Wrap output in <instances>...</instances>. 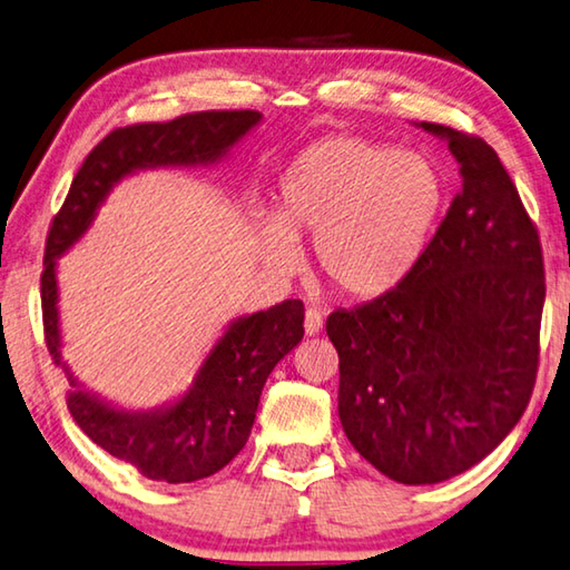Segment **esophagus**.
Instances as JSON below:
<instances>
[{
  "label": "esophagus",
  "instance_id": "obj_1",
  "mask_svg": "<svg viewBox=\"0 0 570 570\" xmlns=\"http://www.w3.org/2000/svg\"><path fill=\"white\" fill-rule=\"evenodd\" d=\"M321 326H324V316L316 308H306V318H304V331L306 336H316Z\"/></svg>",
  "mask_w": 570,
  "mask_h": 570
}]
</instances>
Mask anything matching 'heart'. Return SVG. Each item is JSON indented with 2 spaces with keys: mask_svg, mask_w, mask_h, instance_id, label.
Segmentation results:
<instances>
[{
  "mask_svg": "<svg viewBox=\"0 0 570 570\" xmlns=\"http://www.w3.org/2000/svg\"><path fill=\"white\" fill-rule=\"evenodd\" d=\"M446 202L443 171L423 151L361 137L314 141L278 179L274 219L258 244L294 272L296 236L314 234V264L334 292L374 298L396 288L426 252Z\"/></svg>",
  "mask_w": 570,
  "mask_h": 570,
  "instance_id": "1",
  "label": "heart"
}]
</instances>
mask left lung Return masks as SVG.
<instances>
[{
    "label": "left lung",
    "mask_w": 570,
    "mask_h": 570,
    "mask_svg": "<svg viewBox=\"0 0 570 570\" xmlns=\"http://www.w3.org/2000/svg\"><path fill=\"white\" fill-rule=\"evenodd\" d=\"M461 191L419 264L374 302L338 308V419L391 481H449L483 461L529 406L546 298L543 254L489 144L441 124Z\"/></svg>",
    "instance_id": "8db88e82"
}]
</instances>
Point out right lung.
I'll return each mask as SVG.
<instances>
[{"label":"right lung","instance_id":"right-lung-1","mask_svg":"<svg viewBox=\"0 0 570 570\" xmlns=\"http://www.w3.org/2000/svg\"><path fill=\"white\" fill-rule=\"evenodd\" d=\"M262 119V111L252 109L199 111L111 131L81 164L47 236L41 314L49 354L71 386L67 406L97 446L137 465L151 481L206 479L246 446L268 374L304 338V304L288 298L266 312L232 318L189 389L161 406L121 409L81 384L61 358L57 264L89 232L119 181L149 169L216 167Z\"/></svg>","mask_w":570,"mask_h":570}]
</instances>
